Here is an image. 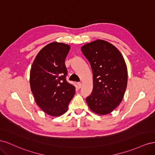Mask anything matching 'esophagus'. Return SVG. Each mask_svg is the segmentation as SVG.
Instances as JSON below:
<instances>
[{"label":"esophagus","instance_id":"obj_1","mask_svg":"<svg viewBox=\"0 0 155 155\" xmlns=\"http://www.w3.org/2000/svg\"><path fill=\"white\" fill-rule=\"evenodd\" d=\"M78 87L79 88H80L81 87H82V84L81 83H78Z\"/></svg>","mask_w":155,"mask_h":155}]
</instances>
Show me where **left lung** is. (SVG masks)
I'll list each match as a JSON object with an SVG mask.
<instances>
[{"label": "left lung", "mask_w": 155, "mask_h": 155, "mask_svg": "<svg viewBox=\"0 0 155 155\" xmlns=\"http://www.w3.org/2000/svg\"><path fill=\"white\" fill-rule=\"evenodd\" d=\"M91 64L93 89L86 97L90 109L98 114H109L122 101L127 84V70L122 55L114 46L96 40L81 47Z\"/></svg>", "instance_id": "8db88e82"}]
</instances>
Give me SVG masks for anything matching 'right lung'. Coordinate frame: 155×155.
<instances>
[{
	"label": "right lung",
	"mask_w": 155,
	"mask_h": 155,
	"mask_svg": "<svg viewBox=\"0 0 155 155\" xmlns=\"http://www.w3.org/2000/svg\"><path fill=\"white\" fill-rule=\"evenodd\" d=\"M70 46L50 43L37 55L30 70V83L36 104L46 114L60 116L68 109L75 86L67 81L65 58Z\"/></svg>",
	"instance_id": "right-lung-1"
}]
</instances>
